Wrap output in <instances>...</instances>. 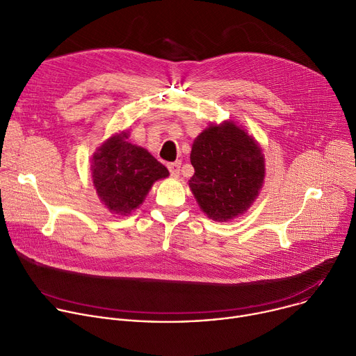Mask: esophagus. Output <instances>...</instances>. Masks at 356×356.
I'll list each match as a JSON object with an SVG mask.
<instances>
[{
  "instance_id": "1",
  "label": "esophagus",
  "mask_w": 356,
  "mask_h": 356,
  "mask_svg": "<svg viewBox=\"0 0 356 356\" xmlns=\"http://www.w3.org/2000/svg\"><path fill=\"white\" fill-rule=\"evenodd\" d=\"M168 170H170V172H171V177L178 178V177H179V170H181V163H179V161H175V163L168 164Z\"/></svg>"
}]
</instances>
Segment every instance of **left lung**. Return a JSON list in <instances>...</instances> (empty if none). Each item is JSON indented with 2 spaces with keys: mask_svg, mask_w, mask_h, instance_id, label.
I'll use <instances>...</instances> for the list:
<instances>
[{
  "mask_svg": "<svg viewBox=\"0 0 356 356\" xmlns=\"http://www.w3.org/2000/svg\"><path fill=\"white\" fill-rule=\"evenodd\" d=\"M195 174L188 185L202 212L215 222L243 215L257 200L266 177L259 143L238 122L211 123L191 151Z\"/></svg>",
  "mask_w": 356,
  "mask_h": 356,
  "instance_id": "left-lung-1",
  "label": "left lung"
}]
</instances>
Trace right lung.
Listing matches in <instances>:
<instances>
[{
  "label": "right lung",
  "mask_w": 356,
  "mask_h": 356,
  "mask_svg": "<svg viewBox=\"0 0 356 356\" xmlns=\"http://www.w3.org/2000/svg\"><path fill=\"white\" fill-rule=\"evenodd\" d=\"M129 130L114 133L92 156V182L100 202L114 215L138 209L154 182L168 178V170L143 147L130 143Z\"/></svg>",
  "instance_id": "1"
}]
</instances>
